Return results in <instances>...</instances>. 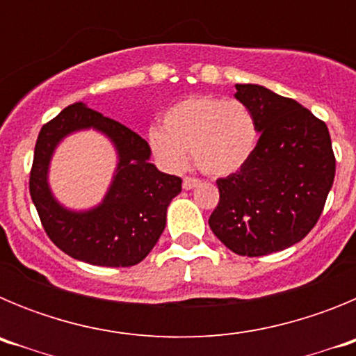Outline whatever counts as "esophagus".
<instances>
[{
	"mask_svg": "<svg viewBox=\"0 0 356 356\" xmlns=\"http://www.w3.org/2000/svg\"><path fill=\"white\" fill-rule=\"evenodd\" d=\"M200 185V180L197 178H191V176H185L184 178V188L185 191H191V188L197 187Z\"/></svg>",
	"mask_w": 356,
	"mask_h": 356,
	"instance_id": "34e87169",
	"label": "esophagus"
}]
</instances>
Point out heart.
Segmentation results:
<instances>
[{
    "label": "heart",
    "mask_w": 356,
    "mask_h": 356,
    "mask_svg": "<svg viewBox=\"0 0 356 356\" xmlns=\"http://www.w3.org/2000/svg\"><path fill=\"white\" fill-rule=\"evenodd\" d=\"M151 151L163 168L181 171L187 147L207 175L237 172L259 143V127L250 106L217 96L185 97L162 115V127L147 131Z\"/></svg>",
    "instance_id": "heart-1"
}]
</instances>
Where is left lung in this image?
<instances>
[{
    "label": "left lung",
    "instance_id": "8db88e82",
    "mask_svg": "<svg viewBox=\"0 0 356 356\" xmlns=\"http://www.w3.org/2000/svg\"><path fill=\"white\" fill-rule=\"evenodd\" d=\"M235 97L253 112L260 139L237 172L217 180L213 235L242 257L291 248L308 235L335 178L328 127L300 103L262 85L237 83Z\"/></svg>",
    "mask_w": 356,
    "mask_h": 356
}]
</instances>
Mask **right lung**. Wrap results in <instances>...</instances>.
<instances>
[{
  "mask_svg": "<svg viewBox=\"0 0 356 356\" xmlns=\"http://www.w3.org/2000/svg\"><path fill=\"white\" fill-rule=\"evenodd\" d=\"M94 127L115 143L120 162L109 193L83 213L62 207L47 185L52 151L69 133ZM146 140L114 119L74 103L46 122L37 137L30 172V196L40 222L56 248L92 266L130 267L143 262L165 228V213L181 193V178L149 162Z\"/></svg>",
  "mask_w": 356,
  "mask_h": 356,
  "instance_id": "1",
  "label": "right lung"
}]
</instances>
